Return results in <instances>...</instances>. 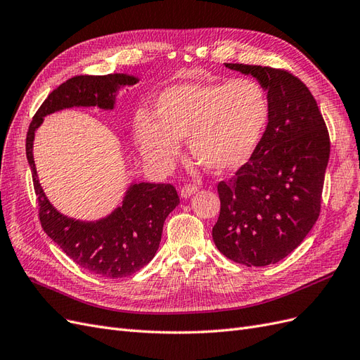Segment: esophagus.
I'll list each match as a JSON object with an SVG mask.
<instances>
[{
  "instance_id": "34e87169",
  "label": "esophagus",
  "mask_w": 360,
  "mask_h": 360,
  "mask_svg": "<svg viewBox=\"0 0 360 360\" xmlns=\"http://www.w3.org/2000/svg\"><path fill=\"white\" fill-rule=\"evenodd\" d=\"M198 191V186L197 184H192V183H188L184 184V186L180 189V195L183 198H189L192 197V195Z\"/></svg>"
}]
</instances>
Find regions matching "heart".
<instances>
[{
	"label": "heart",
	"instance_id": "heart-1",
	"mask_svg": "<svg viewBox=\"0 0 360 360\" xmlns=\"http://www.w3.org/2000/svg\"><path fill=\"white\" fill-rule=\"evenodd\" d=\"M269 93L252 78L183 82L168 86L155 102V114L135 115L141 153L168 169L189 138L192 156L216 172L231 171L254 155L269 124Z\"/></svg>",
	"mask_w": 360,
	"mask_h": 360
}]
</instances>
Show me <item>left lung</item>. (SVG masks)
<instances>
[{"label":"left lung","instance_id":"left-lung-1","mask_svg":"<svg viewBox=\"0 0 360 360\" xmlns=\"http://www.w3.org/2000/svg\"><path fill=\"white\" fill-rule=\"evenodd\" d=\"M252 75L270 99L263 139L230 181L217 183L213 242L236 263L269 266L296 249L317 222L330 138L314 96L285 69L225 63Z\"/></svg>","mask_w":360,"mask_h":360}]
</instances>
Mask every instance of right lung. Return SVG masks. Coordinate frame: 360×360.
Returning a JSON list of instances; mask_svg holds the SVG:
<instances>
[{
  "label": "right lung",
  "mask_w": 360,
  "mask_h": 360,
  "mask_svg": "<svg viewBox=\"0 0 360 360\" xmlns=\"http://www.w3.org/2000/svg\"><path fill=\"white\" fill-rule=\"evenodd\" d=\"M127 75H79L57 86L40 105L27 132V159L39 201L43 231L79 267L105 278L134 275L153 259L159 248L163 222L180 202L172 184L138 183L127 191L123 204L97 222L75 221L57 212L45 197L32 159V139L43 117L72 106H99L112 110L115 91L134 85Z\"/></svg>",
  "instance_id": "right-lung-1"
}]
</instances>
